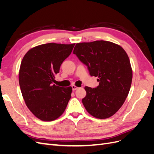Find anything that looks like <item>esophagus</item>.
<instances>
[{"label": "esophagus", "mask_w": 154, "mask_h": 154, "mask_svg": "<svg viewBox=\"0 0 154 154\" xmlns=\"http://www.w3.org/2000/svg\"><path fill=\"white\" fill-rule=\"evenodd\" d=\"M78 88V87H76V86H75V85H72V91H76V90H77Z\"/></svg>", "instance_id": "esophagus-1"}]
</instances>
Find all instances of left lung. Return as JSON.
<instances>
[{"mask_svg":"<svg viewBox=\"0 0 154 154\" xmlns=\"http://www.w3.org/2000/svg\"><path fill=\"white\" fill-rule=\"evenodd\" d=\"M73 54L91 76L98 77L99 85L85 87L82 99L85 109L99 119L108 118L117 112L127 98L132 80L130 60L121 46L104 40L76 44Z\"/></svg>","mask_w":154,"mask_h":154,"instance_id":"1","label":"left lung"}]
</instances>
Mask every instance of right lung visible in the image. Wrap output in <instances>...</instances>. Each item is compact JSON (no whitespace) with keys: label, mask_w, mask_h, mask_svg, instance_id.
I'll return each mask as SVG.
<instances>
[{"label":"right lung","mask_w":154,"mask_h":154,"mask_svg":"<svg viewBox=\"0 0 154 154\" xmlns=\"http://www.w3.org/2000/svg\"><path fill=\"white\" fill-rule=\"evenodd\" d=\"M74 45H40L31 49L22 60L18 80L23 98L31 112L41 120L51 122L60 117L71 99V87H58L53 83Z\"/></svg>","instance_id":"1"}]
</instances>
